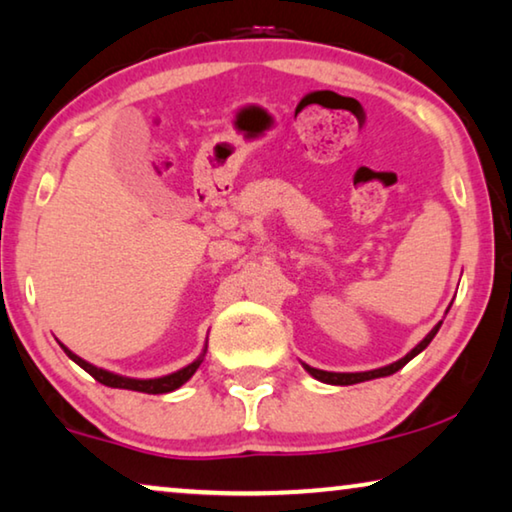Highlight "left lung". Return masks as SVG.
Returning a JSON list of instances; mask_svg holds the SVG:
<instances>
[{
	"label": "left lung",
	"mask_w": 512,
	"mask_h": 512,
	"mask_svg": "<svg viewBox=\"0 0 512 512\" xmlns=\"http://www.w3.org/2000/svg\"><path fill=\"white\" fill-rule=\"evenodd\" d=\"M441 323L443 321H439L432 328V332H429V335L422 339V342L413 348V351H409L404 355L402 360H397V362H392V365H385V367H381V369H372V372H323V369H316V367H309V365H302L307 369V372L314 376V379H318V381H323V383H330V385H353V383H362V381H372V379H381V376H390V374H395V372H399V369H402L406 362L409 360H413L416 358V355L420 353V351H425V348L429 346V342H432L434 339V335L436 332H439V328H441Z\"/></svg>",
	"instance_id": "obj_1"
}]
</instances>
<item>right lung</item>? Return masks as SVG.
I'll use <instances>...</instances> for the list:
<instances>
[{
  "label": "right lung",
  "mask_w": 512,
  "mask_h": 512,
  "mask_svg": "<svg viewBox=\"0 0 512 512\" xmlns=\"http://www.w3.org/2000/svg\"><path fill=\"white\" fill-rule=\"evenodd\" d=\"M62 348H64V353L69 355V358H71L73 362H76V365L83 367L87 374L94 376V379L99 381V383L108 385V388L136 390V392H147V395H164V392H173V390L180 388V385L187 383V381L191 379V376L196 374V369L201 367L203 355H205V351H203L201 358H196L194 362H191V365L182 367L180 372H173V374H168V376H159V379H129V376H120V374L106 372V369H101V367L90 365V362H87V360L78 358L76 353H71L69 348H66L64 344H62Z\"/></svg>",
  "instance_id": "add662e5"
}]
</instances>
